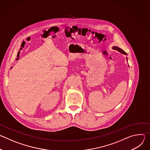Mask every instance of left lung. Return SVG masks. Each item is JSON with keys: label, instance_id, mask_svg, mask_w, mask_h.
I'll return each instance as SVG.
<instances>
[{"label": "left lung", "instance_id": "1", "mask_svg": "<svg viewBox=\"0 0 150 150\" xmlns=\"http://www.w3.org/2000/svg\"><path fill=\"white\" fill-rule=\"evenodd\" d=\"M112 49H114V50H117L119 52H120V53H122V54H123L127 55V53H126V52H125L122 49H120V48H119V47H117V46H113V47H112ZM126 60H127V57H126Z\"/></svg>", "mask_w": 150, "mask_h": 150}]
</instances>
